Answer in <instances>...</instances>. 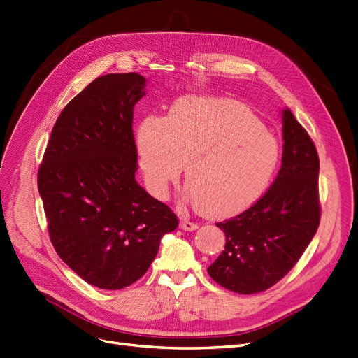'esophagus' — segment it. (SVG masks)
<instances>
[{
  "label": "esophagus",
  "instance_id": "obj_1",
  "mask_svg": "<svg viewBox=\"0 0 358 358\" xmlns=\"http://www.w3.org/2000/svg\"><path fill=\"white\" fill-rule=\"evenodd\" d=\"M180 228L183 231H195V229H198V224L189 221V219H186V217H182L180 219Z\"/></svg>",
  "mask_w": 358,
  "mask_h": 358
}]
</instances>
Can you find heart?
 Segmentation results:
<instances>
[{
	"mask_svg": "<svg viewBox=\"0 0 358 358\" xmlns=\"http://www.w3.org/2000/svg\"><path fill=\"white\" fill-rule=\"evenodd\" d=\"M136 150L149 189L163 195L185 164V198L212 216H234L268 189L281 146L243 104L213 97H182L166 117L146 116Z\"/></svg>",
	"mask_w": 358,
	"mask_h": 358,
	"instance_id": "1",
	"label": "heart"
}]
</instances>
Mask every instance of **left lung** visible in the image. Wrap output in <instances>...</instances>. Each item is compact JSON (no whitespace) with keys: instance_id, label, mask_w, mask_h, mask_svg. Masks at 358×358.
Wrapping results in <instances>:
<instances>
[{"instance_id":"obj_1","label":"left lung","mask_w":358,"mask_h":358,"mask_svg":"<svg viewBox=\"0 0 358 358\" xmlns=\"http://www.w3.org/2000/svg\"><path fill=\"white\" fill-rule=\"evenodd\" d=\"M282 164L269 189L251 208L216 224L227 243L208 273L238 294L262 292L282 280L320 225L318 153L289 108L282 110Z\"/></svg>"}]
</instances>
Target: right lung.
Here are the masks:
<instances>
[{"mask_svg":"<svg viewBox=\"0 0 358 358\" xmlns=\"http://www.w3.org/2000/svg\"><path fill=\"white\" fill-rule=\"evenodd\" d=\"M145 86L137 73L93 80L63 108L38 169L54 250L81 280L101 289L142 278L162 236L179 224L134 179L133 108Z\"/></svg>","mask_w":358,"mask_h":358,"instance_id":"right-lung-1","label":"right lung"}]
</instances>
